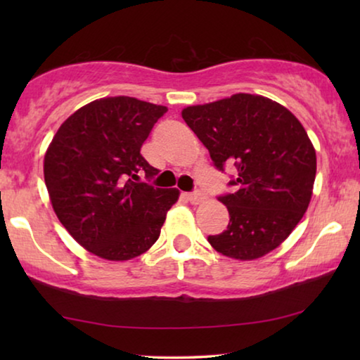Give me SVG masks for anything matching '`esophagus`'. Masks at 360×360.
I'll use <instances>...</instances> for the list:
<instances>
[{
  "mask_svg": "<svg viewBox=\"0 0 360 360\" xmlns=\"http://www.w3.org/2000/svg\"><path fill=\"white\" fill-rule=\"evenodd\" d=\"M205 193L202 192H192V193H187V200L191 202L192 205H200L202 202H205Z\"/></svg>",
  "mask_w": 360,
  "mask_h": 360,
  "instance_id": "1",
  "label": "esophagus"
}]
</instances>
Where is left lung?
I'll return each mask as SVG.
<instances>
[{
	"label": "left lung",
	"mask_w": 360,
	"mask_h": 360,
	"mask_svg": "<svg viewBox=\"0 0 360 360\" xmlns=\"http://www.w3.org/2000/svg\"><path fill=\"white\" fill-rule=\"evenodd\" d=\"M182 119L198 136L214 167L236 168L227 206V230L210 245L227 257L254 260L276 249L308 210L316 178V150L289 109L260 95L188 106Z\"/></svg>",
	"instance_id": "1"
}]
</instances>
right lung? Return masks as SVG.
Returning a JSON list of instances; mask_svg holds the SVG:
<instances>
[{"mask_svg": "<svg viewBox=\"0 0 360 360\" xmlns=\"http://www.w3.org/2000/svg\"><path fill=\"white\" fill-rule=\"evenodd\" d=\"M165 106L131 96L95 100L71 114L44 155L52 208L70 235L106 260H130L154 245L178 188L139 182L158 169L141 146Z\"/></svg>", "mask_w": 360, "mask_h": 360, "instance_id": "right-lung-1", "label": "right lung"}]
</instances>
